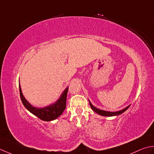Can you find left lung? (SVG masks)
I'll return each instance as SVG.
<instances>
[{"mask_svg":"<svg viewBox=\"0 0 154 154\" xmlns=\"http://www.w3.org/2000/svg\"><path fill=\"white\" fill-rule=\"evenodd\" d=\"M89 102H90V107L92 108L94 111L97 114H99V115H101L103 116H118V115H120L122 114V113H124L125 110H127L128 109V108L130 107V105H129L128 106H127L126 108H124L123 109H121V110H119V111H116V112H109V111H105V110H102V109H100L99 108H96L95 106H94L91 102H90L89 100Z\"/></svg>","mask_w":154,"mask_h":154,"instance_id":"1","label":"left lung"}]
</instances>
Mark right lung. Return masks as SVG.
<instances>
[{
  "label": "right lung",
  "instance_id": "obj_1",
  "mask_svg": "<svg viewBox=\"0 0 154 154\" xmlns=\"http://www.w3.org/2000/svg\"><path fill=\"white\" fill-rule=\"evenodd\" d=\"M68 87L66 88L64 92L62 93V94L60 96V98L52 104L47 106L46 107L43 108H37L34 107L32 105L27 101L26 99L24 98V96L22 92L21 87L19 83V91L20 96L21 98V101L23 102L24 107L32 114L36 116L40 120L44 121H52L56 120L58 118L66 108V96L68 94Z\"/></svg>",
  "mask_w": 154,
  "mask_h": 154
}]
</instances>
